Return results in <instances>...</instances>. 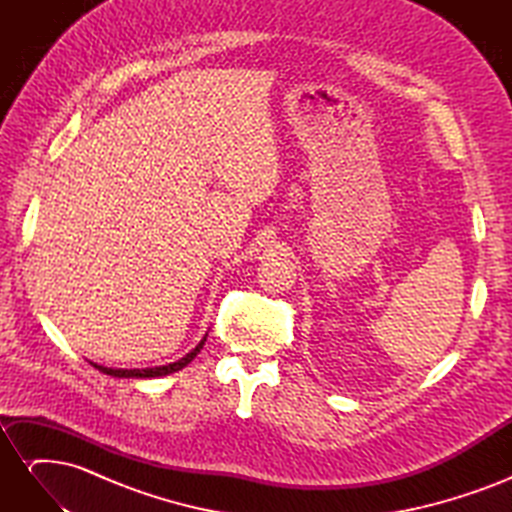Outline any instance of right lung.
<instances>
[{"mask_svg":"<svg viewBox=\"0 0 512 512\" xmlns=\"http://www.w3.org/2000/svg\"><path fill=\"white\" fill-rule=\"evenodd\" d=\"M205 342H207V337H205L203 342H200L190 354H185L181 361L164 365V367H149V369H111V367H102V365H96V363H91V365H94L96 369H100L102 374H106V376H117V378H158V376H166V374H173V371L183 369V367L188 365V363L194 359V356L200 352V348L205 346Z\"/></svg>","mask_w":512,"mask_h":512,"instance_id":"right-lung-1","label":"right lung"}]
</instances>
